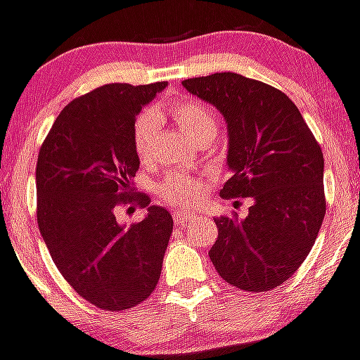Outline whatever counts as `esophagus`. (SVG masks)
<instances>
[{
    "instance_id": "34e87169",
    "label": "esophagus",
    "mask_w": 360,
    "mask_h": 360,
    "mask_svg": "<svg viewBox=\"0 0 360 360\" xmlns=\"http://www.w3.org/2000/svg\"><path fill=\"white\" fill-rule=\"evenodd\" d=\"M174 224L176 225H187V221H189V219H193L195 218V212H191V211H176L174 212Z\"/></svg>"
}]
</instances>
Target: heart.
I'll return each mask as SVG.
<instances>
[{"label": "heart", "instance_id": "1", "mask_svg": "<svg viewBox=\"0 0 360 360\" xmlns=\"http://www.w3.org/2000/svg\"><path fill=\"white\" fill-rule=\"evenodd\" d=\"M171 115H173L174 122L182 128L184 133L191 136V139H198L200 135L207 131H216V119L211 111L203 104L196 103V101H182L171 106ZM162 128V117L157 111L148 110L139 115L133 126V144H135L136 153L142 160H149L153 155V149L157 144L158 133ZM202 187L196 180H193L187 174H174L165 180L162 186V196L169 203H193L198 200Z\"/></svg>", "mask_w": 360, "mask_h": 360}]
</instances>
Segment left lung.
Returning <instances> with one entry per match:
<instances>
[{"instance_id":"1","label":"left lung","mask_w":360,"mask_h":360,"mask_svg":"<svg viewBox=\"0 0 360 360\" xmlns=\"http://www.w3.org/2000/svg\"><path fill=\"white\" fill-rule=\"evenodd\" d=\"M227 124L231 178L219 195L250 198L245 218H216L209 250L229 285L266 292L287 281L314 247L326 202L324 160L297 106L283 91L238 73L182 81Z\"/></svg>"}]
</instances>
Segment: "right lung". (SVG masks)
Wrapping results in <instances>:
<instances>
[{"label": "right lung", "mask_w": 360, "mask_h": 360, "mask_svg": "<svg viewBox=\"0 0 360 360\" xmlns=\"http://www.w3.org/2000/svg\"><path fill=\"white\" fill-rule=\"evenodd\" d=\"M155 84H106L70 103L37 157V224L63 278L81 297L110 311L128 310L151 295L173 231L167 209L149 205L126 227L117 207L133 202L139 155L133 126L142 108L164 90Z\"/></svg>", "instance_id": "right-lung-1"}]
</instances>
